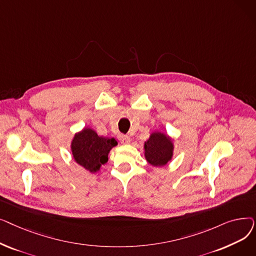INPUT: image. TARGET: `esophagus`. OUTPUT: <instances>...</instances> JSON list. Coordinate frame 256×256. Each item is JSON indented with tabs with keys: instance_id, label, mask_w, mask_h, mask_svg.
I'll return each instance as SVG.
<instances>
[{
	"instance_id": "obj_1",
	"label": "esophagus",
	"mask_w": 256,
	"mask_h": 256,
	"mask_svg": "<svg viewBox=\"0 0 256 256\" xmlns=\"http://www.w3.org/2000/svg\"><path fill=\"white\" fill-rule=\"evenodd\" d=\"M119 141L122 144H128L130 142V138L126 135H119Z\"/></svg>"
}]
</instances>
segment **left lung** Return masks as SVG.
<instances>
[{
    "label": "left lung",
    "mask_w": 256,
    "mask_h": 256,
    "mask_svg": "<svg viewBox=\"0 0 256 256\" xmlns=\"http://www.w3.org/2000/svg\"><path fill=\"white\" fill-rule=\"evenodd\" d=\"M173 148V143L169 136L160 132H154L144 143V156L150 165L162 167L171 160Z\"/></svg>",
    "instance_id": "1"
}]
</instances>
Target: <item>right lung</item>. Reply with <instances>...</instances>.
I'll return each instance as SVG.
<instances>
[{
  "label": "right lung",
  "instance_id": "1",
  "mask_svg": "<svg viewBox=\"0 0 256 256\" xmlns=\"http://www.w3.org/2000/svg\"><path fill=\"white\" fill-rule=\"evenodd\" d=\"M117 141L98 136L96 130L85 128L76 134L72 141V152L76 162L91 173L100 171L108 162V154Z\"/></svg>",
  "mask_w": 256,
  "mask_h": 256
}]
</instances>
